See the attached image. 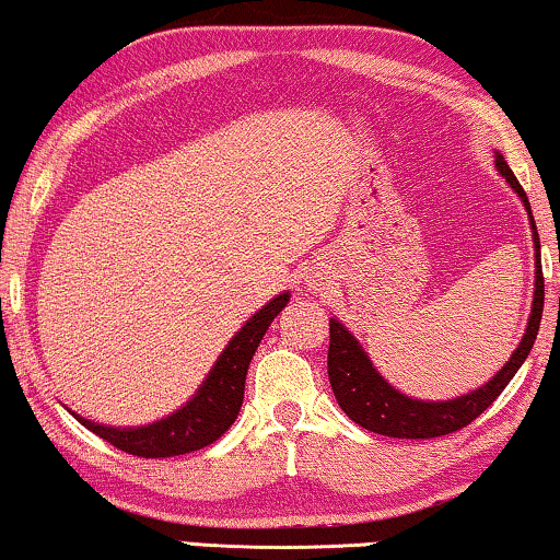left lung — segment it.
<instances>
[{
  "label": "left lung",
  "instance_id": "1",
  "mask_svg": "<svg viewBox=\"0 0 560 560\" xmlns=\"http://www.w3.org/2000/svg\"><path fill=\"white\" fill-rule=\"evenodd\" d=\"M494 167L508 185L517 192L523 200L527 218H530L533 228V243H535V294H533V310L530 319H527V329L523 335V342L517 345L498 375L487 381L482 388L467 393V396L452 398V400H419L393 388L385 377L377 373L370 362L368 352L360 348V342L345 329L337 319H329V352H327V373L329 383H332V393L337 404L352 421L360 423L362 429L373 431V434L393 436V439H434L454 434L464 427H469L479 413L494 404V398L505 390V385L513 381V375L523 365L527 352H530L535 337H538L540 317H542V299H546V287H542V269H540V238L538 228H535L530 202L523 187H520L513 170L508 167L505 156L494 154Z\"/></svg>",
  "mask_w": 560,
  "mask_h": 560
}]
</instances>
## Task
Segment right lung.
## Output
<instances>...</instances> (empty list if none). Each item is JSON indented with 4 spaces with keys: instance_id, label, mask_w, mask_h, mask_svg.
<instances>
[{
    "instance_id": "add662e5",
    "label": "right lung",
    "mask_w": 560,
    "mask_h": 560,
    "mask_svg": "<svg viewBox=\"0 0 560 560\" xmlns=\"http://www.w3.org/2000/svg\"><path fill=\"white\" fill-rule=\"evenodd\" d=\"M289 304V291L273 296L269 304L261 306L246 325H243L223 355L212 365L210 375L205 377L200 390L187 404L167 419L149 423L137 429H114L104 423H93L83 416L73 413L85 429L106 439L108 444L121 448L126 454L144 456V459H160V456H179L198 452V448L212 444L233 427L238 419L243 404V388H246V373L250 358L264 340L266 329L273 317Z\"/></svg>"
}]
</instances>
